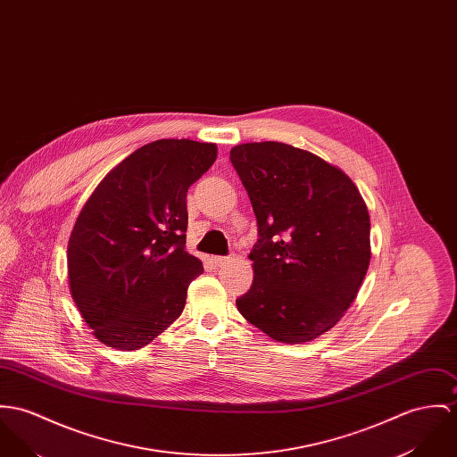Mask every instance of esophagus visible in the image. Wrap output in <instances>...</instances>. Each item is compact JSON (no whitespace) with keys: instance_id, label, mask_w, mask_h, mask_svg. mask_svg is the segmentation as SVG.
<instances>
[{"instance_id":"obj_1","label":"esophagus","mask_w":457,"mask_h":457,"mask_svg":"<svg viewBox=\"0 0 457 457\" xmlns=\"http://www.w3.org/2000/svg\"><path fill=\"white\" fill-rule=\"evenodd\" d=\"M230 260H232V256H214V258H212V262H214L216 267H221V265L228 263Z\"/></svg>"}]
</instances>
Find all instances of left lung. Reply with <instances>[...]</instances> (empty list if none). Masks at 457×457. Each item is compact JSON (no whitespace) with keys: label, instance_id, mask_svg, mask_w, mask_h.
<instances>
[{"label":"left lung","instance_id":"8db88e82","mask_svg":"<svg viewBox=\"0 0 457 457\" xmlns=\"http://www.w3.org/2000/svg\"><path fill=\"white\" fill-rule=\"evenodd\" d=\"M256 216L253 285L239 312L270 338L309 342L354 302L370 263V216L338 167L278 141L230 150Z\"/></svg>","mask_w":457,"mask_h":457}]
</instances>
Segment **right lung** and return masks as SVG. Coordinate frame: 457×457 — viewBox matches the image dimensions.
Segmentation results:
<instances>
[{"instance_id": "obj_1", "label": "right lung", "mask_w": 457, "mask_h": 457, "mask_svg": "<svg viewBox=\"0 0 457 457\" xmlns=\"http://www.w3.org/2000/svg\"><path fill=\"white\" fill-rule=\"evenodd\" d=\"M216 145L157 139L130 154L97 185L68 245L71 296L106 345L134 351L179 318L188 285L203 274L185 251L187 192Z\"/></svg>"}]
</instances>
